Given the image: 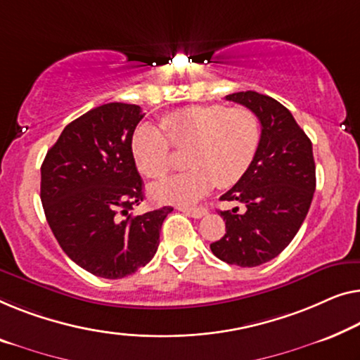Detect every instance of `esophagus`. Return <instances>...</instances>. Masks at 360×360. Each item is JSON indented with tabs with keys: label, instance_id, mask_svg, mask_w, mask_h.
<instances>
[{
	"label": "esophagus",
	"instance_id": "obj_1",
	"mask_svg": "<svg viewBox=\"0 0 360 360\" xmlns=\"http://www.w3.org/2000/svg\"><path fill=\"white\" fill-rule=\"evenodd\" d=\"M179 211H184L186 214L195 217V219H200L206 214V207H188V206H179Z\"/></svg>",
	"mask_w": 360,
	"mask_h": 360
}]
</instances>
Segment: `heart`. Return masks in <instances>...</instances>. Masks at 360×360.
Returning a JSON list of instances; mask_svg holds the SVG:
<instances>
[{
    "label": "heart",
    "instance_id": "b5f03b06",
    "mask_svg": "<svg viewBox=\"0 0 360 360\" xmlns=\"http://www.w3.org/2000/svg\"><path fill=\"white\" fill-rule=\"evenodd\" d=\"M162 129L141 124L131 150L139 172L164 179L172 167V146L188 149L185 174L160 181L150 190L158 201L190 202L206 195L216 184L229 188L243 179L259 146V122L248 108L191 105L162 118Z\"/></svg>",
    "mask_w": 360,
    "mask_h": 360
}]
</instances>
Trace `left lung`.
Returning a JSON list of instances; mask_svg holds the SVG:
<instances>
[{
	"instance_id": "obj_1",
	"label": "left lung",
	"mask_w": 360,
	"mask_h": 360,
	"mask_svg": "<svg viewBox=\"0 0 360 360\" xmlns=\"http://www.w3.org/2000/svg\"><path fill=\"white\" fill-rule=\"evenodd\" d=\"M226 98L258 117L262 136L247 174L221 196L245 210L221 211L226 233L211 252L229 264L253 268L278 257L299 232L316 185L314 150L292 113L273 97L247 91Z\"/></svg>"
}]
</instances>
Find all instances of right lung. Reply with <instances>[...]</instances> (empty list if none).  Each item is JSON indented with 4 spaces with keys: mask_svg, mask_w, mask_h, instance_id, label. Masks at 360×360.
Listing matches in <instances>:
<instances>
[{
    "mask_svg": "<svg viewBox=\"0 0 360 360\" xmlns=\"http://www.w3.org/2000/svg\"><path fill=\"white\" fill-rule=\"evenodd\" d=\"M143 117L133 103L92 108L61 131L40 169V200L51 232L72 262L98 278L122 279L146 266L174 211L164 206L129 214L144 198L131 150Z\"/></svg>",
    "mask_w": 360,
    "mask_h": 360,
    "instance_id": "1",
    "label": "right lung"
}]
</instances>
